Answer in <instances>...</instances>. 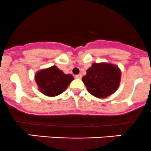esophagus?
Masks as SVG:
<instances>
[{
  "label": "esophagus",
  "mask_w": 151,
  "mask_h": 151,
  "mask_svg": "<svg viewBox=\"0 0 151 151\" xmlns=\"http://www.w3.org/2000/svg\"><path fill=\"white\" fill-rule=\"evenodd\" d=\"M81 77H82L81 75H76V76H75L76 78H78V79H81Z\"/></svg>",
  "instance_id": "esophagus-1"
}]
</instances>
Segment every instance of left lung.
Returning a JSON list of instances; mask_svg holds the SVG:
<instances>
[{"label":"left lung","mask_w":151,"mask_h":151,"mask_svg":"<svg viewBox=\"0 0 151 151\" xmlns=\"http://www.w3.org/2000/svg\"><path fill=\"white\" fill-rule=\"evenodd\" d=\"M121 71L110 63H94L82 78L88 92L98 98H105L117 91L120 83Z\"/></svg>","instance_id":"obj_1"}]
</instances>
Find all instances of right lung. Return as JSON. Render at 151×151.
I'll return each instance as SVG.
<instances>
[{
	"mask_svg": "<svg viewBox=\"0 0 151 151\" xmlns=\"http://www.w3.org/2000/svg\"><path fill=\"white\" fill-rule=\"evenodd\" d=\"M73 80L70 74H65L56 66L42 69L35 74L39 89L44 95L54 97L62 94Z\"/></svg>",
	"mask_w": 151,
	"mask_h": 151,
	"instance_id": "add662e5",
	"label": "right lung"
}]
</instances>
